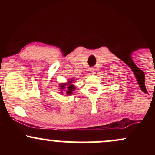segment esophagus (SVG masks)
Instances as JSON below:
<instances>
[{
    "mask_svg": "<svg viewBox=\"0 0 155 155\" xmlns=\"http://www.w3.org/2000/svg\"><path fill=\"white\" fill-rule=\"evenodd\" d=\"M90 72H91L92 74H95L97 69H96V68H95V67H92L90 68Z\"/></svg>",
    "mask_w": 155,
    "mask_h": 155,
    "instance_id": "obj_1",
    "label": "esophagus"
}]
</instances>
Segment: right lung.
I'll return each instance as SVG.
<instances>
[{"mask_svg": "<svg viewBox=\"0 0 155 155\" xmlns=\"http://www.w3.org/2000/svg\"><path fill=\"white\" fill-rule=\"evenodd\" d=\"M74 79L73 78L68 79L67 80V82L65 83H60L59 84L60 87V92L61 95H63L65 92V95H70L73 94V91L75 90V86L73 83H74Z\"/></svg>", "mask_w": 155, "mask_h": 155, "instance_id": "add662e5", "label": "right lung"}]
</instances>
